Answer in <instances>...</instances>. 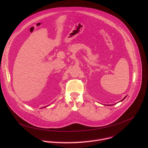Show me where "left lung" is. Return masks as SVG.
Segmentation results:
<instances>
[{
	"mask_svg": "<svg viewBox=\"0 0 148 148\" xmlns=\"http://www.w3.org/2000/svg\"><path fill=\"white\" fill-rule=\"evenodd\" d=\"M126 97H125V98H123V99H122V100H123V99H125V98H126ZM122 100H121V101H122Z\"/></svg>",
	"mask_w": 148,
	"mask_h": 148,
	"instance_id": "1",
	"label": "left lung"
}]
</instances>
